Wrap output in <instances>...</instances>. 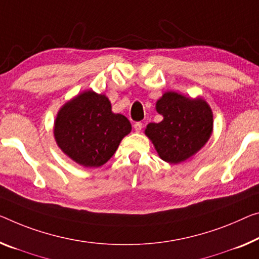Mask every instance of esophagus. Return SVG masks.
<instances>
[{"label":"esophagus","instance_id":"obj_1","mask_svg":"<svg viewBox=\"0 0 259 259\" xmlns=\"http://www.w3.org/2000/svg\"><path fill=\"white\" fill-rule=\"evenodd\" d=\"M134 130H135V132H141V130H142V122H135L134 124Z\"/></svg>","mask_w":259,"mask_h":259}]
</instances>
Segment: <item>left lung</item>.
I'll list each match as a JSON object with an SVG mask.
<instances>
[{"mask_svg":"<svg viewBox=\"0 0 259 259\" xmlns=\"http://www.w3.org/2000/svg\"><path fill=\"white\" fill-rule=\"evenodd\" d=\"M163 120L147 125L145 133L163 161L177 164L199 152L213 132V112L202 98L168 91L156 102Z\"/></svg>","mask_w":259,"mask_h":259,"instance_id":"8db88e82","label":"left lung"}]
</instances>
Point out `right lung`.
<instances>
[{"label":"right lung","instance_id":"obj_1","mask_svg":"<svg viewBox=\"0 0 259 259\" xmlns=\"http://www.w3.org/2000/svg\"><path fill=\"white\" fill-rule=\"evenodd\" d=\"M131 130L128 119L112 112L105 95L88 90L61 107L53 132L58 146L67 156L79 165L97 168L113 156Z\"/></svg>","mask_w":259,"mask_h":259}]
</instances>
